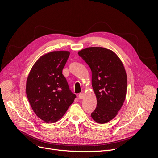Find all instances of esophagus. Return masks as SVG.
I'll return each mask as SVG.
<instances>
[{"label": "esophagus", "mask_w": 158, "mask_h": 158, "mask_svg": "<svg viewBox=\"0 0 158 158\" xmlns=\"http://www.w3.org/2000/svg\"><path fill=\"white\" fill-rule=\"evenodd\" d=\"M78 98L80 99H83L84 98V93H80L79 95H78Z\"/></svg>", "instance_id": "esophagus-1"}]
</instances>
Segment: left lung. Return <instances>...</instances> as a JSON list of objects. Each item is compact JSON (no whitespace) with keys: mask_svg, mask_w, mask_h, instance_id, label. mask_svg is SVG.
Here are the masks:
<instances>
[{"mask_svg":"<svg viewBox=\"0 0 158 158\" xmlns=\"http://www.w3.org/2000/svg\"><path fill=\"white\" fill-rule=\"evenodd\" d=\"M78 53L92 70L97 107L91 116L95 122L106 123L115 117L125 102L127 89L125 67L113 51L103 47H88Z\"/></svg>","mask_w":158,"mask_h":158,"instance_id":"1","label":"left lung"}]
</instances>
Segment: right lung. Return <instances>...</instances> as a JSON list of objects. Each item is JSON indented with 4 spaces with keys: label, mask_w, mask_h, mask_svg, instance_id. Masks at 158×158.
I'll return each instance as SVG.
<instances>
[{
    "label": "right lung",
    "mask_w": 158,
    "mask_h": 158,
    "mask_svg": "<svg viewBox=\"0 0 158 158\" xmlns=\"http://www.w3.org/2000/svg\"><path fill=\"white\" fill-rule=\"evenodd\" d=\"M69 51H52L41 56L31 68L26 82V94L36 115L46 123L63 117L76 98L62 74Z\"/></svg>",
    "instance_id": "right-lung-1"
}]
</instances>
